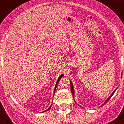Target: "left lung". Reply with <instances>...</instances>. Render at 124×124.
Instances as JSON below:
<instances>
[{"label":"left lung","instance_id":"obj_1","mask_svg":"<svg viewBox=\"0 0 124 124\" xmlns=\"http://www.w3.org/2000/svg\"><path fill=\"white\" fill-rule=\"evenodd\" d=\"M70 85H71V93H72V94H73V98H74V89H73V84H72L71 82H70ZM115 91H116V90H115V91H113V93H112V94H111V96H110V97H109V98H108V99H107V101H106V102H105V103H104V104H103V105H104V104H105V103H107V101H108V100H109V99H110V98H111V96H113V94H114V93H115Z\"/></svg>","mask_w":124,"mask_h":124}]
</instances>
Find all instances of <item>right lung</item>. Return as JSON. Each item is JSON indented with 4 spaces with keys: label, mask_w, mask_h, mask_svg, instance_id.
Wrapping results in <instances>:
<instances>
[{
    "label": "right lung",
    "mask_w": 124,
    "mask_h": 124,
    "mask_svg": "<svg viewBox=\"0 0 124 124\" xmlns=\"http://www.w3.org/2000/svg\"><path fill=\"white\" fill-rule=\"evenodd\" d=\"M62 76H63V74H62V75H61V76H59V78L58 80H57V82H56V86H55V88H54V93H55V90H56V86H57V84H58V82H59V80H60V79H61V78H62ZM51 106H50V107H49V108H48V109H47V110H45V111H48V110H50V108H51Z\"/></svg>",
    "instance_id": "right-lung-1"
}]
</instances>
